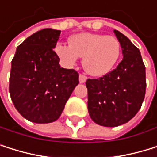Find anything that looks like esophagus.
<instances>
[{"mask_svg": "<svg viewBox=\"0 0 157 157\" xmlns=\"http://www.w3.org/2000/svg\"><path fill=\"white\" fill-rule=\"evenodd\" d=\"M87 80V77L84 75H79V83H85Z\"/></svg>", "mask_w": 157, "mask_h": 157, "instance_id": "obj_1", "label": "esophagus"}]
</instances>
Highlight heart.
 Listing matches in <instances>:
<instances>
[{
    "label": "heart",
    "instance_id": "obj_1",
    "mask_svg": "<svg viewBox=\"0 0 157 157\" xmlns=\"http://www.w3.org/2000/svg\"><path fill=\"white\" fill-rule=\"evenodd\" d=\"M57 56L66 66H73L79 57L89 75L102 77L108 74L118 61L121 46L118 39L101 33H80L69 38V45L58 43Z\"/></svg>",
    "mask_w": 157,
    "mask_h": 157
}]
</instances>
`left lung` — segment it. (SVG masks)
I'll use <instances>...</instances> for the list:
<instances>
[{"label":"left lung","instance_id":"8db88e82","mask_svg":"<svg viewBox=\"0 0 157 157\" xmlns=\"http://www.w3.org/2000/svg\"><path fill=\"white\" fill-rule=\"evenodd\" d=\"M123 60L113 71L98 79H88V111L102 126L114 127L130 121L140 110L146 90L145 66L140 49L119 31Z\"/></svg>","mask_w":157,"mask_h":157}]
</instances>
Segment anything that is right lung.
Returning a JSON list of instances; mask_svg holds the SVG:
<instances>
[{
    "label": "right lung",
    "mask_w": 157,
    "mask_h": 157,
    "mask_svg": "<svg viewBox=\"0 0 157 157\" xmlns=\"http://www.w3.org/2000/svg\"><path fill=\"white\" fill-rule=\"evenodd\" d=\"M61 31L44 29L16 50L11 63L9 93L17 110L30 122L52 123L78 84V74L60 66L55 48Z\"/></svg>",
    "instance_id": "1"
}]
</instances>
